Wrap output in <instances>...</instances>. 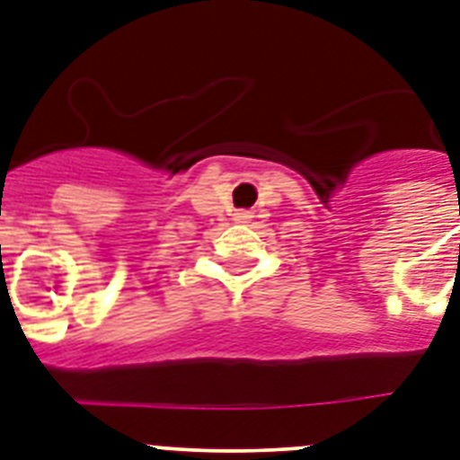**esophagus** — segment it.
Returning <instances> with one entry per match:
<instances>
[{"instance_id": "1", "label": "esophagus", "mask_w": 460, "mask_h": 460, "mask_svg": "<svg viewBox=\"0 0 460 460\" xmlns=\"http://www.w3.org/2000/svg\"><path fill=\"white\" fill-rule=\"evenodd\" d=\"M238 217H241V219H245V217H248V215H245V212H238Z\"/></svg>"}]
</instances>
